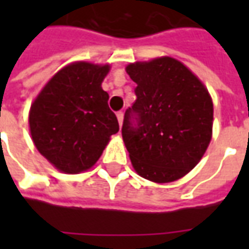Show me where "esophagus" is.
<instances>
[{
    "label": "esophagus",
    "instance_id": "34e87169",
    "mask_svg": "<svg viewBox=\"0 0 249 249\" xmlns=\"http://www.w3.org/2000/svg\"><path fill=\"white\" fill-rule=\"evenodd\" d=\"M117 120H119L120 126L123 125V120H124V113L123 112H117Z\"/></svg>",
    "mask_w": 249,
    "mask_h": 249
}]
</instances>
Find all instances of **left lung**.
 <instances>
[{"instance_id":"1","label":"left lung","mask_w":249,"mask_h":249,"mask_svg":"<svg viewBox=\"0 0 249 249\" xmlns=\"http://www.w3.org/2000/svg\"><path fill=\"white\" fill-rule=\"evenodd\" d=\"M126 73L137 84L121 129L132 165L155 183L183 178L211 141L213 104L208 90L171 57L129 64Z\"/></svg>"}]
</instances>
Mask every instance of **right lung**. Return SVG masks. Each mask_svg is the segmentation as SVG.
<instances>
[{"label":"right lung","instance_id":"obj_1","mask_svg":"<svg viewBox=\"0 0 249 249\" xmlns=\"http://www.w3.org/2000/svg\"><path fill=\"white\" fill-rule=\"evenodd\" d=\"M109 65L74 62L56 73L32 105L29 126L36 148L57 169L80 173L93 167L119 132L101 88Z\"/></svg>","mask_w":249,"mask_h":249}]
</instances>
